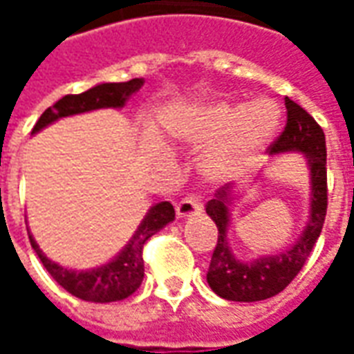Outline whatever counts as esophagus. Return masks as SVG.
Segmentation results:
<instances>
[{"label": "esophagus", "mask_w": 354, "mask_h": 354, "mask_svg": "<svg viewBox=\"0 0 354 354\" xmlns=\"http://www.w3.org/2000/svg\"><path fill=\"white\" fill-rule=\"evenodd\" d=\"M203 210V205L197 197H185L176 205V216L180 220H189L193 216H197Z\"/></svg>", "instance_id": "1"}]
</instances>
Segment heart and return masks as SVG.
<instances>
[{
	"label": "heart",
	"mask_w": 354,
	"mask_h": 354,
	"mask_svg": "<svg viewBox=\"0 0 354 354\" xmlns=\"http://www.w3.org/2000/svg\"><path fill=\"white\" fill-rule=\"evenodd\" d=\"M282 123V109L271 98L207 102L170 123V136L189 149H207L201 172L216 184H230L254 169Z\"/></svg>",
	"instance_id": "1"
}]
</instances>
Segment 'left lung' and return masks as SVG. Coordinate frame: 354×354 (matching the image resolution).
<instances>
[{"label":"left lung","instance_id":"8db88e82","mask_svg":"<svg viewBox=\"0 0 354 354\" xmlns=\"http://www.w3.org/2000/svg\"><path fill=\"white\" fill-rule=\"evenodd\" d=\"M286 129L269 147L271 157L282 153H301L309 169V216L299 237L279 252L261 254L254 260H243L231 250L230 231L233 227V208L241 197L231 195L230 185L218 189L216 199L208 201L207 214L218 227V243L208 267L210 288L230 301H261L277 296L294 281L313 246L319 239L326 216V140L324 132L301 106L284 98Z\"/></svg>","mask_w":354,"mask_h":354}]
</instances>
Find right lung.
Here are the masks:
<instances>
[{
    "mask_svg": "<svg viewBox=\"0 0 354 354\" xmlns=\"http://www.w3.org/2000/svg\"><path fill=\"white\" fill-rule=\"evenodd\" d=\"M142 85H144L142 80H131L124 83H98L85 93L68 94L55 106L43 111L32 131V136L64 117L88 113L94 109H121L132 94L138 93ZM170 222H174V208L169 201H161L149 207L144 220L129 239V243L111 260L93 269H70L60 266L43 254L30 231L28 235L37 258L62 288L85 301L109 304V301H121L140 288L144 279L142 246L147 239L153 237L157 231H161Z\"/></svg>",
    "mask_w": 354,
    "mask_h": 354,
    "instance_id": "obj_1",
    "label": "right lung"
}]
</instances>
